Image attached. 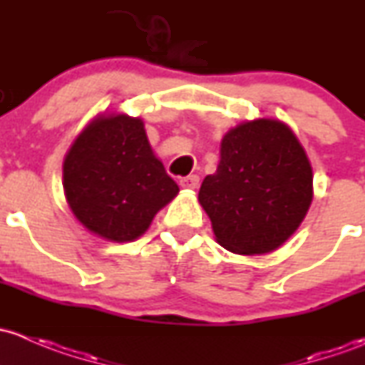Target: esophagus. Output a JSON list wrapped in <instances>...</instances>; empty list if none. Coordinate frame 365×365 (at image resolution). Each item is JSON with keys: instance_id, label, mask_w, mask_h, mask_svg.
<instances>
[{"instance_id": "esophagus-1", "label": "esophagus", "mask_w": 365, "mask_h": 365, "mask_svg": "<svg viewBox=\"0 0 365 365\" xmlns=\"http://www.w3.org/2000/svg\"><path fill=\"white\" fill-rule=\"evenodd\" d=\"M198 182H200V179H198V175H187V178H182L179 184H181V187L184 190H195V187L198 186Z\"/></svg>"}]
</instances>
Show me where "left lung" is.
<instances>
[{"mask_svg": "<svg viewBox=\"0 0 365 365\" xmlns=\"http://www.w3.org/2000/svg\"><path fill=\"white\" fill-rule=\"evenodd\" d=\"M313 200V170L294 131L276 119L232 128L216 174L198 191L216 240L232 253L264 255L302 223Z\"/></svg>", "mask_w": 365, "mask_h": 365, "instance_id": "left-lung-1", "label": "left lung"}]
</instances>
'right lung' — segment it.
<instances>
[{
	"label": "right lung",
	"mask_w": 365,
	"mask_h": 365,
	"mask_svg": "<svg viewBox=\"0 0 365 365\" xmlns=\"http://www.w3.org/2000/svg\"><path fill=\"white\" fill-rule=\"evenodd\" d=\"M63 187L75 217L114 242L140 237L179 193L142 119L126 114L100 115L86 126L65 158Z\"/></svg>",
	"instance_id": "obj_1"
}]
</instances>
